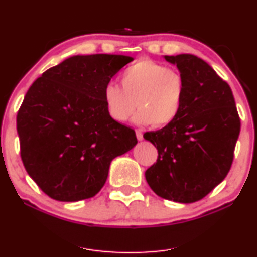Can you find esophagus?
<instances>
[{"instance_id":"obj_1","label":"esophagus","mask_w":257,"mask_h":257,"mask_svg":"<svg viewBox=\"0 0 257 257\" xmlns=\"http://www.w3.org/2000/svg\"><path fill=\"white\" fill-rule=\"evenodd\" d=\"M136 137L139 141H142L143 140V134L141 133V130H136Z\"/></svg>"}]
</instances>
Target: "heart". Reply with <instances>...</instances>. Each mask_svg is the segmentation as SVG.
Wrapping results in <instances>:
<instances>
[{"label": "heart", "instance_id": "obj_1", "mask_svg": "<svg viewBox=\"0 0 257 257\" xmlns=\"http://www.w3.org/2000/svg\"><path fill=\"white\" fill-rule=\"evenodd\" d=\"M121 87L108 84L103 89L106 110L114 121L124 122L132 116L136 123L164 127L175 121L185 96V80L173 67L153 60L130 65L120 77Z\"/></svg>", "mask_w": 257, "mask_h": 257}]
</instances>
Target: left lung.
Returning <instances> with one entry per match:
<instances>
[{"label": "left lung", "mask_w": 257, "mask_h": 257, "mask_svg": "<svg viewBox=\"0 0 257 257\" xmlns=\"http://www.w3.org/2000/svg\"><path fill=\"white\" fill-rule=\"evenodd\" d=\"M164 58L184 77L185 96L175 121L143 135L158 151L146 179L157 196L190 204L229 172L241 122L229 85L206 61L185 53Z\"/></svg>", "instance_id": "8db88e82"}]
</instances>
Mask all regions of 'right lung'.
<instances>
[{
	"instance_id": "obj_1",
	"label": "right lung",
	"mask_w": 257,
	"mask_h": 257,
	"mask_svg": "<svg viewBox=\"0 0 257 257\" xmlns=\"http://www.w3.org/2000/svg\"><path fill=\"white\" fill-rule=\"evenodd\" d=\"M122 55L73 56L30 86L17 113L21 158L43 192L59 201L95 196L110 162L133 149L135 130L114 121L103 89L124 65Z\"/></svg>"
}]
</instances>
